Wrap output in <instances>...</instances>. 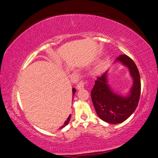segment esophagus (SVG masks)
<instances>
[{
	"label": "esophagus",
	"mask_w": 158,
	"mask_h": 158,
	"mask_svg": "<svg viewBox=\"0 0 158 158\" xmlns=\"http://www.w3.org/2000/svg\"><path fill=\"white\" fill-rule=\"evenodd\" d=\"M86 83H87L86 81H80L79 83H77V89H78V90L83 89V88H84V86H85V85Z\"/></svg>",
	"instance_id": "esophagus-1"
}]
</instances>
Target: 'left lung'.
I'll use <instances>...</instances> for the list:
<instances>
[{
  "mask_svg": "<svg viewBox=\"0 0 158 158\" xmlns=\"http://www.w3.org/2000/svg\"><path fill=\"white\" fill-rule=\"evenodd\" d=\"M128 67L134 84L128 97L114 94L106 81V72L98 77L91 96L96 112L100 119L112 124L123 122L136 109L141 94V80L136 64L127 55H120L116 59Z\"/></svg>",
  "mask_w": 158,
  "mask_h": 158,
  "instance_id": "1",
  "label": "left lung"
}]
</instances>
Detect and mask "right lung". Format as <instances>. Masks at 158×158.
Returning a JSON list of instances; mask_svg holds the SVG:
<instances>
[{
	"mask_svg": "<svg viewBox=\"0 0 158 158\" xmlns=\"http://www.w3.org/2000/svg\"><path fill=\"white\" fill-rule=\"evenodd\" d=\"M75 92H76V90H75V88H73V96L75 95ZM70 118H71V114H69V117H68V118H67V119L66 120H65V122L64 123V124H63V126H61L60 128H64V127L65 126H67V125L69 123V120H70Z\"/></svg>",
	"mask_w": 158,
	"mask_h": 158,
	"instance_id": "1",
	"label": "right lung"
}]
</instances>
